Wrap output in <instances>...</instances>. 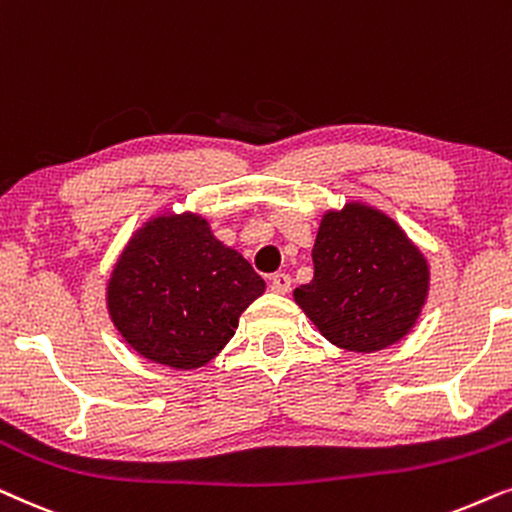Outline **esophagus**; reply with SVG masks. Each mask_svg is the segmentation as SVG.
<instances>
[{"mask_svg": "<svg viewBox=\"0 0 512 512\" xmlns=\"http://www.w3.org/2000/svg\"><path fill=\"white\" fill-rule=\"evenodd\" d=\"M290 285H292V278L288 274H274L269 276V288L271 292H276V295H288L290 292Z\"/></svg>", "mask_w": 512, "mask_h": 512, "instance_id": "esophagus-1", "label": "esophagus"}]
</instances>
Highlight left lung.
I'll use <instances>...</instances> for the list:
<instances>
[{"label":"left lung","instance_id":"left-lung-1","mask_svg":"<svg viewBox=\"0 0 512 512\" xmlns=\"http://www.w3.org/2000/svg\"><path fill=\"white\" fill-rule=\"evenodd\" d=\"M311 257L313 281L299 285L295 302L327 342L374 353L417 323L431 271L393 217L360 201L327 210Z\"/></svg>","mask_w":512,"mask_h":512}]
</instances>
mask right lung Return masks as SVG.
Here are the masks:
<instances>
[{"label": "right lung", "mask_w": 512, "mask_h": 512, "mask_svg": "<svg viewBox=\"0 0 512 512\" xmlns=\"http://www.w3.org/2000/svg\"><path fill=\"white\" fill-rule=\"evenodd\" d=\"M267 283L206 217L163 213L142 224L114 264L107 311L124 342L173 370L210 363Z\"/></svg>", "instance_id": "add662e5"}]
</instances>
